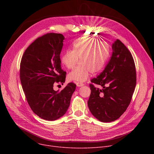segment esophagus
<instances>
[{"label":"esophagus","instance_id":"esophagus-1","mask_svg":"<svg viewBox=\"0 0 154 154\" xmlns=\"http://www.w3.org/2000/svg\"><path fill=\"white\" fill-rule=\"evenodd\" d=\"M76 85L77 87H82L83 86L84 84L83 83H81V82H77L76 83Z\"/></svg>","mask_w":154,"mask_h":154}]
</instances>
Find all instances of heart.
<instances>
[{
	"label": "heart",
	"mask_w": 154,
	"mask_h": 154,
	"mask_svg": "<svg viewBox=\"0 0 154 154\" xmlns=\"http://www.w3.org/2000/svg\"><path fill=\"white\" fill-rule=\"evenodd\" d=\"M110 47L106 42H99L92 37H81L73 43L72 51H67L61 57L62 63L68 69H74L68 75L69 80L84 82L91 72L97 74L100 72L109 58Z\"/></svg>",
	"instance_id": "heart-1"
}]
</instances>
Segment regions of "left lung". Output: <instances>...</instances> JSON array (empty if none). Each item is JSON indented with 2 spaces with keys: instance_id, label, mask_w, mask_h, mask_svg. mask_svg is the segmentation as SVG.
Segmentation results:
<instances>
[{
  "instance_id": "8db88e82",
  "label": "left lung",
  "mask_w": 154,
  "mask_h": 154,
  "mask_svg": "<svg viewBox=\"0 0 154 154\" xmlns=\"http://www.w3.org/2000/svg\"><path fill=\"white\" fill-rule=\"evenodd\" d=\"M106 68L89 85L91 93L88 107L92 114L102 122L119 119L131 103L136 85V70L133 57L126 46L117 39ZM99 85L102 90L94 87Z\"/></svg>"
}]
</instances>
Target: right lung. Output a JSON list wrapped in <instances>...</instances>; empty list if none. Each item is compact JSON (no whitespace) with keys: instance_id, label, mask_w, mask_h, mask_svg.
<instances>
[{"instance_id":"1","label":"right lung","mask_w":154,"mask_h":154,"mask_svg":"<svg viewBox=\"0 0 154 154\" xmlns=\"http://www.w3.org/2000/svg\"><path fill=\"white\" fill-rule=\"evenodd\" d=\"M64 37L48 33L35 39L24 52L20 65V79L32 110L46 120H55L67 112L76 85L70 82L61 91L56 83L65 82L66 72L61 68L60 54Z\"/></svg>"}]
</instances>
